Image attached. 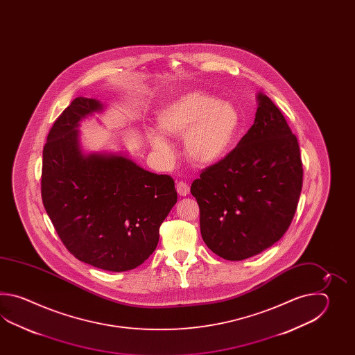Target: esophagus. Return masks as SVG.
Masks as SVG:
<instances>
[{
	"mask_svg": "<svg viewBox=\"0 0 355 355\" xmlns=\"http://www.w3.org/2000/svg\"><path fill=\"white\" fill-rule=\"evenodd\" d=\"M176 191H178V194L181 196H187L189 193H190V187H189L187 182H184V181H179L178 184H176Z\"/></svg>",
	"mask_w": 355,
	"mask_h": 355,
	"instance_id": "34e87169",
	"label": "esophagus"
}]
</instances>
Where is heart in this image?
I'll return each mask as SVG.
<instances>
[{
    "label": "heart",
    "mask_w": 355,
    "mask_h": 355,
    "mask_svg": "<svg viewBox=\"0 0 355 355\" xmlns=\"http://www.w3.org/2000/svg\"><path fill=\"white\" fill-rule=\"evenodd\" d=\"M164 136L184 137V152L193 164L207 166L218 162L231 150L240 128V113L231 103L204 91H191L164 106L156 116ZM156 151L171 157L164 137L148 133Z\"/></svg>",
    "instance_id": "b5f03b06"
}]
</instances>
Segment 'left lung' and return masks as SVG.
I'll return each instance as SVG.
<instances>
[{
    "label": "left lung",
    "mask_w": 355,
    "mask_h": 355,
    "mask_svg": "<svg viewBox=\"0 0 355 355\" xmlns=\"http://www.w3.org/2000/svg\"><path fill=\"white\" fill-rule=\"evenodd\" d=\"M255 121L225 159L204 168L190 191L205 245L240 261L279 241L295 217L303 182L301 152L284 115L263 92Z\"/></svg>",
    "instance_id": "left-lung-1"
}]
</instances>
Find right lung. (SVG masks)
<instances>
[{
  "label": "right lung",
  "instance_id": "1",
  "mask_svg": "<svg viewBox=\"0 0 355 355\" xmlns=\"http://www.w3.org/2000/svg\"><path fill=\"white\" fill-rule=\"evenodd\" d=\"M76 98L54 121L43 148L42 199L60 241L80 261L109 272L144 263L178 202L174 179L113 153L85 155L78 121L103 110Z\"/></svg>",
  "mask_w": 355,
  "mask_h": 355
}]
</instances>
